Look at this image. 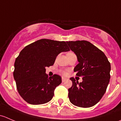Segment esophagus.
<instances>
[{
  "mask_svg": "<svg viewBox=\"0 0 121 121\" xmlns=\"http://www.w3.org/2000/svg\"><path fill=\"white\" fill-rule=\"evenodd\" d=\"M65 80H66V78H64V77H62V82H65Z\"/></svg>",
  "mask_w": 121,
  "mask_h": 121,
  "instance_id": "obj_1",
  "label": "esophagus"
}]
</instances>
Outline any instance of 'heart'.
<instances>
[{
  "label": "heart",
  "mask_w": 121,
  "mask_h": 121,
  "mask_svg": "<svg viewBox=\"0 0 121 121\" xmlns=\"http://www.w3.org/2000/svg\"><path fill=\"white\" fill-rule=\"evenodd\" d=\"M61 74H63V75H66L67 74V71H62Z\"/></svg>",
  "instance_id": "obj_1"
}]
</instances>
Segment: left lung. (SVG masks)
<instances>
[{
    "instance_id": "8db88e82",
    "label": "left lung",
    "mask_w": 121,
    "mask_h": 121,
    "mask_svg": "<svg viewBox=\"0 0 121 121\" xmlns=\"http://www.w3.org/2000/svg\"><path fill=\"white\" fill-rule=\"evenodd\" d=\"M76 54L78 64L76 75L82 77L78 82L70 78L73 85L68 89L69 101L74 105L89 108L97 104L104 95L110 79L111 64L105 54L89 41H67Z\"/></svg>"
}]
</instances>
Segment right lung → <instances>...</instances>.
Here are the masks:
<instances>
[{"instance_id": "1", "label": "right lung", "mask_w": 121, "mask_h": 121, "mask_svg": "<svg viewBox=\"0 0 121 121\" xmlns=\"http://www.w3.org/2000/svg\"><path fill=\"white\" fill-rule=\"evenodd\" d=\"M69 51L65 41L39 40L26 46L14 63L13 76L20 95L27 103L40 105L49 102L61 83V77H48L46 67L53 65L57 56Z\"/></svg>"}]
</instances>
